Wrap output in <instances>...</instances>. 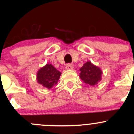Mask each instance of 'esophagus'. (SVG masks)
Instances as JSON below:
<instances>
[{
  "mask_svg": "<svg viewBox=\"0 0 134 134\" xmlns=\"http://www.w3.org/2000/svg\"><path fill=\"white\" fill-rule=\"evenodd\" d=\"M65 69L67 70H72L73 69V66L71 64H67V65H66Z\"/></svg>",
  "mask_w": 134,
  "mask_h": 134,
  "instance_id": "obj_1",
  "label": "esophagus"
}]
</instances>
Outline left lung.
Listing matches in <instances>:
<instances>
[{"mask_svg": "<svg viewBox=\"0 0 134 134\" xmlns=\"http://www.w3.org/2000/svg\"><path fill=\"white\" fill-rule=\"evenodd\" d=\"M80 78L86 84L91 86L97 85L102 80V71L100 67L91 62H87L80 69Z\"/></svg>", "mask_w": 134, "mask_h": 134, "instance_id": "8db88e82", "label": "left lung"}]
</instances>
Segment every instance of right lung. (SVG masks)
<instances>
[{
	"label": "right lung",
	"instance_id": "add662e5",
	"mask_svg": "<svg viewBox=\"0 0 134 134\" xmlns=\"http://www.w3.org/2000/svg\"><path fill=\"white\" fill-rule=\"evenodd\" d=\"M61 75L62 73L52 65L48 63L39 69L36 79L37 83L50 90L57 84Z\"/></svg>",
	"mask_w": 134,
	"mask_h": 134
}]
</instances>
